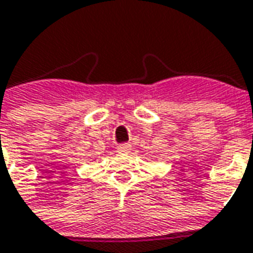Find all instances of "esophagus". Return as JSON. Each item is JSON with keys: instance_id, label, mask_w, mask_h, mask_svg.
<instances>
[{"instance_id": "obj_1", "label": "esophagus", "mask_w": 253, "mask_h": 253, "mask_svg": "<svg viewBox=\"0 0 253 253\" xmlns=\"http://www.w3.org/2000/svg\"><path fill=\"white\" fill-rule=\"evenodd\" d=\"M117 151L118 152H129L130 151V144H128V143L120 144V146L117 147Z\"/></svg>"}]
</instances>
